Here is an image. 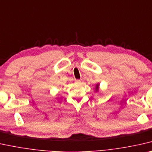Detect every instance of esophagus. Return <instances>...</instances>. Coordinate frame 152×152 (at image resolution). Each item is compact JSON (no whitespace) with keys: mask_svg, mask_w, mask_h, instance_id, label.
<instances>
[{"mask_svg":"<svg viewBox=\"0 0 152 152\" xmlns=\"http://www.w3.org/2000/svg\"><path fill=\"white\" fill-rule=\"evenodd\" d=\"M75 84H76V85H80V84H81V81H80V80H75Z\"/></svg>","mask_w":152,"mask_h":152,"instance_id":"1","label":"esophagus"}]
</instances>
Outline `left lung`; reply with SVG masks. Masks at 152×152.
<instances>
[{"label":"left lung","mask_w":152,"mask_h":152,"mask_svg":"<svg viewBox=\"0 0 152 152\" xmlns=\"http://www.w3.org/2000/svg\"><path fill=\"white\" fill-rule=\"evenodd\" d=\"M95 90H96V92L98 93L99 90V84L97 83L96 85V87H95Z\"/></svg>","instance_id":"1"}]
</instances>
